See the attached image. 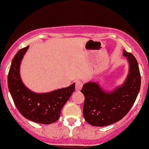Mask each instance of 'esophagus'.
I'll list each match as a JSON object with an SVG mask.
<instances>
[{
	"instance_id": "esophagus-1",
	"label": "esophagus",
	"mask_w": 149,
	"mask_h": 149,
	"mask_svg": "<svg viewBox=\"0 0 149 149\" xmlns=\"http://www.w3.org/2000/svg\"><path fill=\"white\" fill-rule=\"evenodd\" d=\"M82 86H83V84H82V82L81 81L78 80L75 81V89L76 91H80L81 89Z\"/></svg>"
}]
</instances>
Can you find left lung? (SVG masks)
<instances>
[{
  "instance_id": "8db88e82",
  "label": "left lung",
  "mask_w": 149,
  "mask_h": 149,
  "mask_svg": "<svg viewBox=\"0 0 149 149\" xmlns=\"http://www.w3.org/2000/svg\"><path fill=\"white\" fill-rule=\"evenodd\" d=\"M129 63V72L122 86L112 91H104L96 82L83 85L84 96L83 115L91 125L103 127L118 122L130 111L141 87V74L135 56L124 51Z\"/></svg>"
}]
</instances>
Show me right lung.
I'll return each mask as SVG.
<instances>
[{
    "label": "right lung",
    "mask_w": 149,
    "mask_h": 149,
    "mask_svg": "<svg viewBox=\"0 0 149 149\" xmlns=\"http://www.w3.org/2000/svg\"><path fill=\"white\" fill-rule=\"evenodd\" d=\"M29 46L19 51L13 58L8 76V88L17 110L27 119L48 125L58 120L61 111L75 90V84L51 91L37 94L26 88L20 77V65Z\"/></svg>",
    "instance_id": "1"
}]
</instances>
